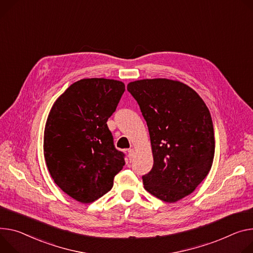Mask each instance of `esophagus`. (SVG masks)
<instances>
[{"label": "esophagus", "instance_id": "1", "mask_svg": "<svg viewBox=\"0 0 253 253\" xmlns=\"http://www.w3.org/2000/svg\"><path fill=\"white\" fill-rule=\"evenodd\" d=\"M134 155H135L134 149H128V156H129L130 160H132L134 158Z\"/></svg>", "mask_w": 253, "mask_h": 253}]
</instances>
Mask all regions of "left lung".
Masks as SVG:
<instances>
[{"label":"left lung","instance_id":"left-lung-1","mask_svg":"<svg viewBox=\"0 0 253 253\" xmlns=\"http://www.w3.org/2000/svg\"><path fill=\"white\" fill-rule=\"evenodd\" d=\"M129 93L147 123L153 167L144 189L167 203L192 194L209 173L215 154L212 117L188 84L169 79L131 82Z\"/></svg>","mask_w":253,"mask_h":253}]
</instances>
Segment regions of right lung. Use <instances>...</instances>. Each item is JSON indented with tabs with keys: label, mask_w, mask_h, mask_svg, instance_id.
Here are the masks:
<instances>
[{
	"label": "right lung",
	"mask_w": 253,
	"mask_h": 253,
	"mask_svg": "<svg viewBox=\"0 0 253 253\" xmlns=\"http://www.w3.org/2000/svg\"><path fill=\"white\" fill-rule=\"evenodd\" d=\"M124 90V83L116 80H80L57 98L48 114L45 162L56 185L80 203H93L108 193L125 165L107 126Z\"/></svg>",
	"instance_id": "add662e5"
}]
</instances>
